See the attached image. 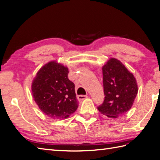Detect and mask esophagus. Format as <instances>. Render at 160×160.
Wrapping results in <instances>:
<instances>
[{
    "label": "esophagus",
    "instance_id": "obj_1",
    "mask_svg": "<svg viewBox=\"0 0 160 160\" xmlns=\"http://www.w3.org/2000/svg\"><path fill=\"white\" fill-rule=\"evenodd\" d=\"M87 96H84V95H80V96H78V101H83V100L87 98Z\"/></svg>",
    "mask_w": 160,
    "mask_h": 160
}]
</instances>
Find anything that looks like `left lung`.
<instances>
[{
	"instance_id": "left-lung-1",
	"label": "left lung",
	"mask_w": 160,
	"mask_h": 160,
	"mask_svg": "<svg viewBox=\"0 0 160 160\" xmlns=\"http://www.w3.org/2000/svg\"><path fill=\"white\" fill-rule=\"evenodd\" d=\"M102 70L105 96L98 109L109 118H117L132 108L138 92L137 81L117 59H109Z\"/></svg>"
}]
</instances>
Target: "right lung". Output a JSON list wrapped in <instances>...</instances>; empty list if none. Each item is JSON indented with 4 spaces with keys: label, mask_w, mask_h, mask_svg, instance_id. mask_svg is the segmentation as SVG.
Wrapping results in <instances>:
<instances>
[{
    "label": "right lung",
    "mask_w": 160,
    "mask_h": 160,
    "mask_svg": "<svg viewBox=\"0 0 160 160\" xmlns=\"http://www.w3.org/2000/svg\"><path fill=\"white\" fill-rule=\"evenodd\" d=\"M68 69L55 61L40 68L32 83L34 101L46 116L64 119L76 112L78 101L75 84L68 78Z\"/></svg>",
    "instance_id": "1"
}]
</instances>
